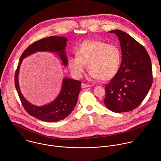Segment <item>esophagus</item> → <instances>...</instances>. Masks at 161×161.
I'll return each instance as SVG.
<instances>
[{
	"label": "esophagus",
	"mask_w": 161,
	"mask_h": 161,
	"mask_svg": "<svg viewBox=\"0 0 161 161\" xmlns=\"http://www.w3.org/2000/svg\"><path fill=\"white\" fill-rule=\"evenodd\" d=\"M91 86L89 84H84V83H82L81 84V87L82 88H86V87H90Z\"/></svg>",
	"instance_id": "esophagus-1"
}]
</instances>
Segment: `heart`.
<instances>
[{
	"label": "heart",
	"mask_w": 161,
	"mask_h": 161,
	"mask_svg": "<svg viewBox=\"0 0 161 161\" xmlns=\"http://www.w3.org/2000/svg\"><path fill=\"white\" fill-rule=\"evenodd\" d=\"M75 57L68 59V66L78 78L82 76L87 65L91 79L110 80L117 74L122 60L119 46L102 41H84L75 48Z\"/></svg>",
	"instance_id": "b5f03b06"
}]
</instances>
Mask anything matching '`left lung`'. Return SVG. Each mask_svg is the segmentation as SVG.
<instances>
[{
	"instance_id": "8db88e82",
	"label": "left lung",
	"mask_w": 161,
	"mask_h": 161,
	"mask_svg": "<svg viewBox=\"0 0 161 161\" xmlns=\"http://www.w3.org/2000/svg\"><path fill=\"white\" fill-rule=\"evenodd\" d=\"M118 37L122 61L116 75L105 86V105L110 110L126 112L137 108L153 82L152 63L145 47L125 32L109 31Z\"/></svg>"
}]
</instances>
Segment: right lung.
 <instances>
[{
	"mask_svg": "<svg viewBox=\"0 0 161 161\" xmlns=\"http://www.w3.org/2000/svg\"><path fill=\"white\" fill-rule=\"evenodd\" d=\"M67 41L65 37L51 36L35 42L24 51L16 70L15 87L25 110L30 115L42 121L50 122L59 121L66 118L72 112L77 102L78 96L81 89V82L70 78H64L61 89L54 101L45 105L36 106L29 103L21 94L18 82L19 67L24 58L38 51L56 53L63 65L67 67L68 60L65 50Z\"/></svg>",
	"mask_w": 161,
	"mask_h": 161,
	"instance_id": "1",
	"label": "right lung"
}]
</instances>
